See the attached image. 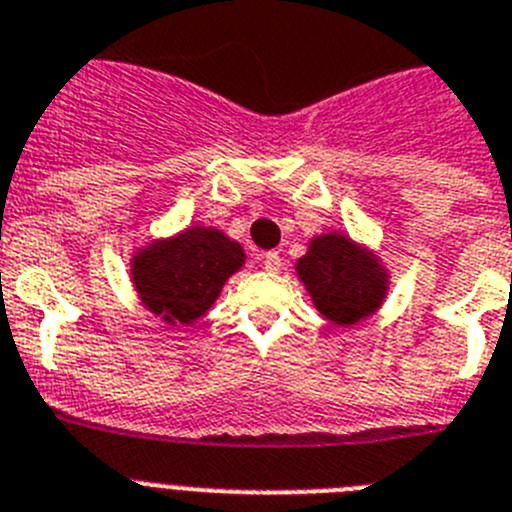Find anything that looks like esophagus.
Returning a JSON list of instances; mask_svg holds the SVG:
<instances>
[{
	"label": "esophagus",
	"instance_id": "obj_1",
	"mask_svg": "<svg viewBox=\"0 0 512 512\" xmlns=\"http://www.w3.org/2000/svg\"><path fill=\"white\" fill-rule=\"evenodd\" d=\"M262 265H265L268 273H278V270L283 268L281 252H265V255H262Z\"/></svg>",
	"mask_w": 512,
	"mask_h": 512
}]
</instances>
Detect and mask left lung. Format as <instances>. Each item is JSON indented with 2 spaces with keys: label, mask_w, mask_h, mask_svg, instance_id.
Wrapping results in <instances>:
<instances>
[{
  "label": "left lung",
  "mask_w": 512,
  "mask_h": 512,
  "mask_svg": "<svg viewBox=\"0 0 512 512\" xmlns=\"http://www.w3.org/2000/svg\"><path fill=\"white\" fill-rule=\"evenodd\" d=\"M301 281L324 317L335 324H355L379 309L384 273L373 255L342 234H324L309 244V255L296 262Z\"/></svg>",
  "instance_id": "8db88e82"
}]
</instances>
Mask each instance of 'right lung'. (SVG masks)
<instances>
[{
	"mask_svg": "<svg viewBox=\"0 0 512 512\" xmlns=\"http://www.w3.org/2000/svg\"><path fill=\"white\" fill-rule=\"evenodd\" d=\"M244 252L221 231L193 226L170 242L151 244L133 260V281L141 301L170 324L203 317L231 273L242 268Z\"/></svg>",
	"mask_w": 512,
	"mask_h": 512,
	"instance_id": "add662e5",
	"label": "right lung"
}]
</instances>
